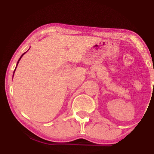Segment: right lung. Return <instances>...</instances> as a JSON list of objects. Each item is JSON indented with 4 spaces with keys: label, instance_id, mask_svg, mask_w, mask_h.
Segmentation results:
<instances>
[{
    "label": "right lung",
    "instance_id": "obj_1",
    "mask_svg": "<svg viewBox=\"0 0 154 154\" xmlns=\"http://www.w3.org/2000/svg\"><path fill=\"white\" fill-rule=\"evenodd\" d=\"M26 54V52H25V53H24V54H23L22 55V56H21V57H20V58H19V59L18 62H17V65H18V63H19V61H20V59H22V56H24V54ZM17 66H16V68H17ZM14 72H15V70H14ZM13 77H14V75H13Z\"/></svg>",
    "mask_w": 154,
    "mask_h": 154
}]
</instances>
